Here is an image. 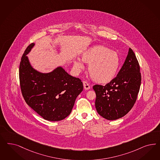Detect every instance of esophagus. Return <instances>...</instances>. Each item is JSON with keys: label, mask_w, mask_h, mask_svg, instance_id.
<instances>
[{"label": "esophagus", "mask_w": 160, "mask_h": 160, "mask_svg": "<svg viewBox=\"0 0 160 160\" xmlns=\"http://www.w3.org/2000/svg\"><path fill=\"white\" fill-rule=\"evenodd\" d=\"M83 88L85 89L88 90V89H90V86L87 81H83Z\"/></svg>", "instance_id": "obj_1"}]
</instances>
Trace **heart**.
<instances>
[{"instance_id":"heart-1","label":"heart","mask_w":160,"mask_h":160,"mask_svg":"<svg viewBox=\"0 0 160 160\" xmlns=\"http://www.w3.org/2000/svg\"><path fill=\"white\" fill-rule=\"evenodd\" d=\"M83 61L89 64L88 72L93 80L101 84L111 82L116 77L120 67V57L117 52L102 45L88 48L81 55ZM73 66L77 69L84 68L82 61L77 59Z\"/></svg>"}]
</instances>
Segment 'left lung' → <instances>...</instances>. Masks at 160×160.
<instances>
[{"instance_id": "obj_1", "label": "left lung", "mask_w": 160, "mask_h": 160, "mask_svg": "<svg viewBox=\"0 0 160 160\" xmlns=\"http://www.w3.org/2000/svg\"><path fill=\"white\" fill-rule=\"evenodd\" d=\"M141 82L139 63L133 51L128 55L117 77L105 86L95 85V108L108 120L122 118L135 103Z\"/></svg>"}]
</instances>
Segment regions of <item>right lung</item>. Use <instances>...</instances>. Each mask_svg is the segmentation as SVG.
<instances>
[{"instance_id":"add662e5","label":"right lung","mask_w":160,"mask_h":160,"mask_svg":"<svg viewBox=\"0 0 160 160\" xmlns=\"http://www.w3.org/2000/svg\"><path fill=\"white\" fill-rule=\"evenodd\" d=\"M35 43L27 47L19 65L21 91L26 103L46 120L58 121L71 113L83 83L59 67L49 73L38 72L26 56Z\"/></svg>"}]
</instances>
